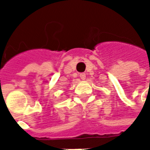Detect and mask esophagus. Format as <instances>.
<instances>
[{"instance_id":"esophagus-1","label":"esophagus","mask_w":150,"mask_h":150,"mask_svg":"<svg viewBox=\"0 0 150 150\" xmlns=\"http://www.w3.org/2000/svg\"><path fill=\"white\" fill-rule=\"evenodd\" d=\"M79 77H80L81 79H85V78H86V74L85 73H80L79 74Z\"/></svg>"}]
</instances>
